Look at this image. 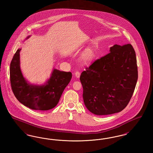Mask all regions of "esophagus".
I'll use <instances>...</instances> for the list:
<instances>
[{"mask_svg": "<svg viewBox=\"0 0 153 153\" xmlns=\"http://www.w3.org/2000/svg\"><path fill=\"white\" fill-rule=\"evenodd\" d=\"M75 76H76V77H77V78H79L80 76V72L79 71H77V72H75Z\"/></svg>", "mask_w": 153, "mask_h": 153, "instance_id": "34e87169", "label": "esophagus"}]
</instances>
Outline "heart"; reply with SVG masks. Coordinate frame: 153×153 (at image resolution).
<instances>
[{"label": "heart", "mask_w": 153, "mask_h": 153, "mask_svg": "<svg viewBox=\"0 0 153 153\" xmlns=\"http://www.w3.org/2000/svg\"><path fill=\"white\" fill-rule=\"evenodd\" d=\"M95 52L92 49H87L82 55V60L84 63H88L95 58Z\"/></svg>", "instance_id": "1"}]
</instances>
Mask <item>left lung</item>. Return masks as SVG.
I'll return each mask as SVG.
<instances>
[{
    "label": "left lung",
    "instance_id": "1",
    "mask_svg": "<svg viewBox=\"0 0 153 153\" xmlns=\"http://www.w3.org/2000/svg\"><path fill=\"white\" fill-rule=\"evenodd\" d=\"M80 76L87 109L97 115L117 113L131 100L138 80L135 51L131 44L115 45Z\"/></svg>",
    "mask_w": 153,
    "mask_h": 153
}]
</instances>
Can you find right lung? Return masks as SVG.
<instances>
[{
	"label": "right lung",
	"instance_id": "add662e5",
	"mask_svg": "<svg viewBox=\"0 0 153 153\" xmlns=\"http://www.w3.org/2000/svg\"><path fill=\"white\" fill-rule=\"evenodd\" d=\"M29 36L27 37V38ZM19 49L10 63V78L12 91L17 100L30 109L47 111L55 107L72 78V73L54 69L50 79L43 85H31L20 69Z\"/></svg>",
	"mask_w": 153,
	"mask_h": 153
}]
</instances>
